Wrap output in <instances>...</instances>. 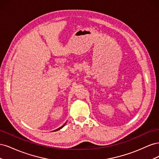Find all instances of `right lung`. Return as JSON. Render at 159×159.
Instances as JSON below:
<instances>
[{
    "label": "right lung",
    "instance_id": "obj_1",
    "mask_svg": "<svg viewBox=\"0 0 159 159\" xmlns=\"http://www.w3.org/2000/svg\"><path fill=\"white\" fill-rule=\"evenodd\" d=\"M66 123H64V125H62V126H61V127H60V128H58V129H56V130H54V131H58V130H60V129H61V128H62V127H64V126H65V125H66Z\"/></svg>",
    "mask_w": 159,
    "mask_h": 159
}]
</instances>
